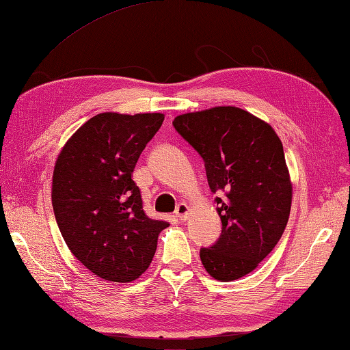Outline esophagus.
Wrapping results in <instances>:
<instances>
[{
    "label": "esophagus",
    "instance_id": "34e87169",
    "mask_svg": "<svg viewBox=\"0 0 350 350\" xmlns=\"http://www.w3.org/2000/svg\"><path fill=\"white\" fill-rule=\"evenodd\" d=\"M176 217L179 220H187L188 219V214H189V206L187 205V203H179L176 208Z\"/></svg>",
    "mask_w": 350,
    "mask_h": 350
}]
</instances>
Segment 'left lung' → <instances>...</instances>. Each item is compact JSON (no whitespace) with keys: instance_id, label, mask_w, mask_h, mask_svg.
I'll return each mask as SVG.
<instances>
[{"instance_id":"8db88e82","label":"left lung","mask_w":350,"mask_h":350,"mask_svg":"<svg viewBox=\"0 0 350 350\" xmlns=\"http://www.w3.org/2000/svg\"><path fill=\"white\" fill-rule=\"evenodd\" d=\"M176 131L205 162L221 234L200 250L215 280L245 277L274 250L288 224L292 183L282 141L269 124L237 107L180 114Z\"/></svg>"}]
</instances>
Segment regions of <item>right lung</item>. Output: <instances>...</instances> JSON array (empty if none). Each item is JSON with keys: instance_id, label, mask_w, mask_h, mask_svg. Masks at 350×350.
Returning <instances> with one entry per match:
<instances>
[{"instance_id": "add662e5", "label": "right lung", "mask_w": 350, "mask_h": 350, "mask_svg": "<svg viewBox=\"0 0 350 350\" xmlns=\"http://www.w3.org/2000/svg\"><path fill=\"white\" fill-rule=\"evenodd\" d=\"M162 122V113H99L76 130L56 159V224L73 256L104 280L141 277L168 226L145 214L141 189L131 179Z\"/></svg>"}]
</instances>
